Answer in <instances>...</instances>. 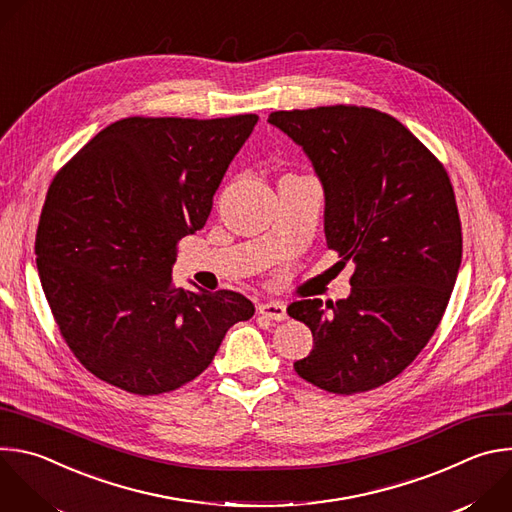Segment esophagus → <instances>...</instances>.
Masks as SVG:
<instances>
[{"label": "esophagus", "instance_id": "esophagus-1", "mask_svg": "<svg viewBox=\"0 0 512 512\" xmlns=\"http://www.w3.org/2000/svg\"><path fill=\"white\" fill-rule=\"evenodd\" d=\"M259 314H263L265 318L269 320H275V322H281L287 318V310H285V304L283 302H261L259 304Z\"/></svg>", "mask_w": 512, "mask_h": 512}]
</instances>
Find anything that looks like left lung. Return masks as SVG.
<instances>
[{"instance_id": "left-lung-1", "label": "left lung", "mask_w": 512, "mask_h": 512, "mask_svg": "<svg viewBox=\"0 0 512 512\" xmlns=\"http://www.w3.org/2000/svg\"><path fill=\"white\" fill-rule=\"evenodd\" d=\"M269 125L298 143L324 190L326 245L354 263L350 296L302 300L287 314L314 336L294 362L338 395L403 373L440 324L462 261V227L444 166L397 119L367 107L275 111Z\"/></svg>"}]
</instances>
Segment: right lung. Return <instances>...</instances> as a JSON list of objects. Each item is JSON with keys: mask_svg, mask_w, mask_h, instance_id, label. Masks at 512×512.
<instances>
[{"mask_svg": "<svg viewBox=\"0 0 512 512\" xmlns=\"http://www.w3.org/2000/svg\"><path fill=\"white\" fill-rule=\"evenodd\" d=\"M257 121L121 119L54 178L36 233L38 275L68 348L101 381L143 397L174 391L255 314L237 291L174 287L172 267Z\"/></svg>", "mask_w": 512, "mask_h": 512, "instance_id": "1", "label": "right lung"}]
</instances>
